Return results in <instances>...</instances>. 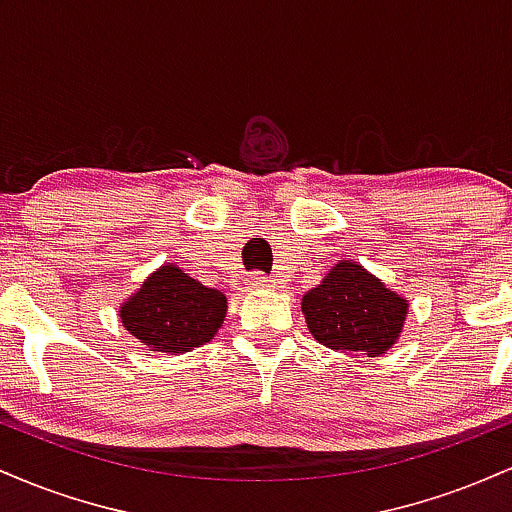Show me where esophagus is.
<instances>
[{
  "mask_svg": "<svg viewBox=\"0 0 512 512\" xmlns=\"http://www.w3.org/2000/svg\"><path fill=\"white\" fill-rule=\"evenodd\" d=\"M269 286H272V279H269V276L260 274V272L250 274L248 279H245V289H250V291H257V289H269Z\"/></svg>",
  "mask_w": 512,
  "mask_h": 512,
  "instance_id": "obj_1",
  "label": "esophagus"
}]
</instances>
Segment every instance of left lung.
<instances>
[{
	"instance_id": "1",
	"label": "left lung",
	"mask_w": 512,
	"mask_h": 512,
	"mask_svg": "<svg viewBox=\"0 0 512 512\" xmlns=\"http://www.w3.org/2000/svg\"><path fill=\"white\" fill-rule=\"evenodd\" d=\"M407 310L404 298L346 260L303 296V313L313 337L344 354H385L402 332Z\"/></svg>"
}]
</instances>
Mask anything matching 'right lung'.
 <instances>
[{
	"label": "right lung",
	"instance_id": "right-lung-1",
	"mask_svg": "<svg viewBox=\"0 0 512 512\" xmlns=\"http://www.w3.org/2000/svg\"><path fill=\"white\" fill-rule=\"evenodd\" d=\"M120 317L129 334L151 351L182 354L207 344L219 332L226 317V296L168 264L122 305Z\"/></svg>",
	"mask_w": 512,
	"mask_h": 512
}]
</instances>
